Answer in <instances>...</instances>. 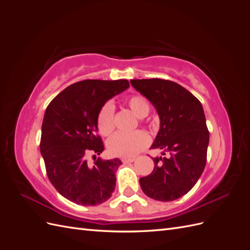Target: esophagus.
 Listing matches in <instances>:
<instances>
[{
  "label": "esophagus",
  "instance_id": "1",
  "mask_svg": "<svg viewBox=\"0 0 250 250\" xmlns=\"http://www.w3.org/2000/svg\"><path fill=\"white\" fill-rule=\"evenodd\" d=\"M134 161H135V158H133V157H124V158H122V163H124V164L133 163Z\"/></svg>",
  "mask_w": 250,
  "mask_h": 250
}]
</instances>
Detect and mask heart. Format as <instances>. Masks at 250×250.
Segmentation results:
<instances>
[{
    "label": "heart",
    "mask_w": 250,
    "mask_h": 250,
    "mask_svg": "<svg viewBox=\"0 0 250 250\" xmlns=\"http://www.w3.org/2000/svg\"><path fill=\"white\" fill-rule=\"evenodd\" d=\"M127 105L140 118L146 117L150 110L148 100L142 95H131L127 98ZM99 132L108 137L115 129V107L110 102L102 105L97 116ZM150 143L149 135L142 130L133 132H118L108 141L109 152L115 156L130 157L137 155Z\"/></svg>",
    "instance_id": "1"
}]
</instances>
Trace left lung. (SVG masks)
Listing matches in <instances>:
<instances>
[{
    "instance_id": "left-lung-1",
    "label": "left lung",
    "mask_w": 250,
    "mask_h": 250,
    "mask_svg": "<svg viewBox=\"0 0 250 250\" xmlns=\"http://www.w3.org/2000/svg\"><path fill=\"white\" fill-rule=\"evenodd\" d=\"M130 82L154 105L161 119L151 149L169 152L153 158V171L140 178L142 190L158 201L178 199L196 185L207 164L209 132L202 105L176 82L158 78Z\"/></svg>"
}]
</instances>
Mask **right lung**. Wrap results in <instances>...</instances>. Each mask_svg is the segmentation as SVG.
I'll return each instance as SVG.
<instances>
[{"label":"right lung","mask_w":250,"mask_h":250,"mask_svg":"<svg viewBox=\"0 0 250 250\" xmlns=\"http://www.w3.org/2000/svg\"><path fill=\"white\" fill-rule=\"evenodd\" d=\"M129 87V81L83 80L67 86L44 112L41 152L47 175L57 192L80 206H98L111 197L118 158L102 161L104 150L98 134L97 116L102 105ZM93 155L94 164L87 158Z\"/></svg>","instance_id":"add662e5"}]
</instances>
